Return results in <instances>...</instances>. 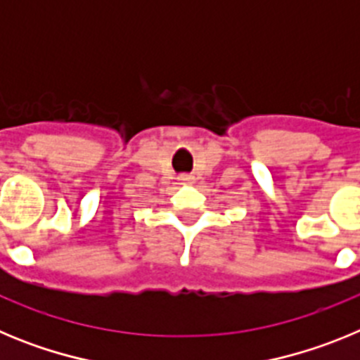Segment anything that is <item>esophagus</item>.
Masks as SVG:
<instances>
[{
	"label": "esophagus",
	"mask_w": 360,
	"mask_h": 360,
	"mask_svg": "<svg viewBox=\"0 0 360 360\" xmlns=\"http://www.w3.org/2000/svg\"><path fill=\"white\" fill-rule=\"evenodd\" d=\"M193 180H195V178L191 176V174H180V182L182 184H193Z\"/></svg>",
	"instance_id": "34e87169"
}]
</instances>
